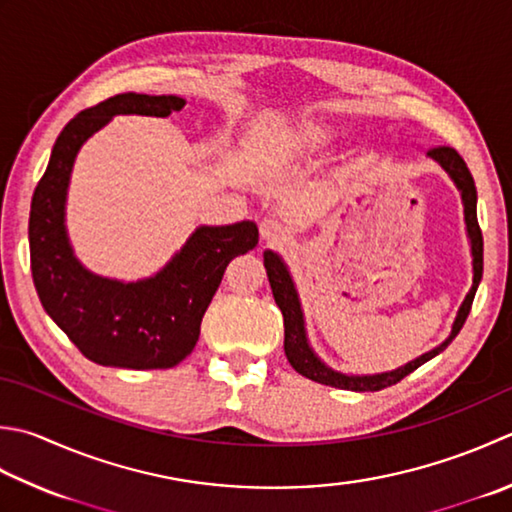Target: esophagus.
<instances>
[{
  "label": "esophagus",
  "mask_w": 512,
  "mask_h": 512,
  "mask_svg": "<svg viewBox=\"0 0 512 512\" xmlns=\"http://www.w3.org/2000/svg\"><path fill=\"white\" fill-rule=\"evenodd\" d=\"M286 226L279 222V219H264L262 224H259V235H262V239L266 244H277L282 242V239H286Z\"/></svg>",
  "instance_id": "esophagus-1"
}]
</instances>
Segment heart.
<instances>
[{
	"mask_svg": "<svg viewBox=\"0 0 512 512\" xmlns=\"http://www.w3.org/2000/svg\"><path fill=\"white\" fill-rule=\"evenodd\" d=\"M299 135H302V139H304V142H308V144H319L326 137L324 130L319 128V126H315V124L304 126L302 133H299Z\"/></svg>",
	"mask_w": 512,
	"mask_h": 512,
	"instance_id": "1",
	"label": "heart"
}]
</instances>
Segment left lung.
Instances as JSON below:
<instances>
[{
  "mask_svg": "<svg viewBox=\"0 0 512 512\" xmlns=\"http://www.w3.org/2000/svg\"><path fill=\"white\" fill-rule=\"evenodd\" d=\"M428 157L435 159V162L442 166L448 177L453 179L459 193H462V204H464V219H466V233L470 239V255H473V286H470L466 299L457 310V317L450 328V335L444 339L437 348L428 350L422 357L413 359L406 366H399L397 370H390V373H377V375H344L337 373L330 366H326L322 359L315 355V350L310 348L308 337H306V326H304V313L302 304H299V295L293 284V277H290L284 259L279 257L273 250H266L264 253V266L268 273L270 288H273L275 304L279 306L284 315V350L290 366H293L299 375L313 379L317 384L333 386V388H344V390H357V393H366V390H382L402 382L406 375L413 373L428 359L442 353L448 348V344L457 337L459 330H462L466 317L470 313V306H473V299L477 293V286L482 282L484 273V237L482 230L477 224V188L473 182V175L455 148L450 146H437L428 150Z\"/></svg>",
  "mask_w": 512,
  "mask_h": 512,
  "instance_id": "left-lung-1",
  "label": "left lung"
}]
</instances>
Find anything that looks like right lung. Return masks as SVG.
<instances>
[{
	"label": "right lung",
	"instance_id": "1",
	"mask_svg": "<svg viewBox=\"0 0 512 512\" xmlns=\"http://www.w3.org/2000/svg\"><path fill=\"white\" fill-rule=\"evenodd\" d=\"M184 104L177 95L122 93L82 110L59 133L30 202V270L39 302L82 355L99 366H177L193 353L230 259L259 242L255 222L199 226L159 273L139 282L95 275L75 257L66 233V193L79 148L115 115L168 117Z\"/></svg>",
	"mask_w": 512,
	"mask_h": 512
}]
</instances>
